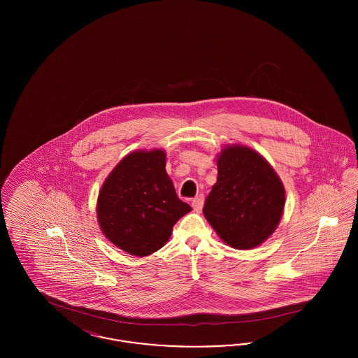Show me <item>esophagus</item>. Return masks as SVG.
I'll return each instance as SVG.
<instances>
[{
  "instance_id": "34e87169",
  "label": "esophagus",
  "mask_w": 358,
  "mask_h": 358,
  "mask_svg": "<svg viewBox=\"0 0 358 358\" xmlns=\"http://www.w3.org/2000/svg\"><path fill=\"white\" fill-rule=\"evenodd\" d=\"M203 205H204V196L203 194H200V196H197L192 200V206H193L194 212H200L203 209Z\"/></svg>"
}]
</instances>
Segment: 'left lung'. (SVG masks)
<instances>
[{
  "label": "left lung",
  "instance_id": "8db88e82",
  "mask_svg": "<svg viewBox=\"0 0 358 358\" xmlns=\"http://www.w3.org/2000/svg\"><path fill=\"white\" fill-rule=\"evenodd\" d=\"M216 162L217 181L205 200V219L227 245L252 250L279 225L286 203L283 182L248 146H225Z\"/></svg>",
  "mask_w": 358,
  "mask_h": 358
}]
</instances>
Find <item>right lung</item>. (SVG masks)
I'll use <instances>...</instances> for the list:
<instances>
[{
	"label": "right lung",
	"instance_id": "add662e5",
	"mask_svg": "<svg viewBox=\"0 0 358 358\" xmlns=\"http://www.w3.org/2000/svg\"><path fill=\"white\" fill-rule=\"evenodd\" d=\"M165 166L164 150H136L120 159L99 190L96 217L103 235L130 255L162 248L174 224L192 210L177 197Z\"/></svg>",
	"mask_w": 358,
	"mask_h": 358
}]
</instances>
